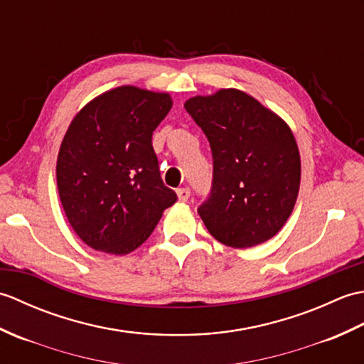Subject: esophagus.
<instances>
[{"label":"esophagus","mask_w":364,"mask_h":364,"mask_svg":"<svg viewBox=\"0 0 364 364\" xmlns=\"http://www.w3.org/2000/svg\"><path fill=\"white\" fill-rule=\"evenodd\" d=\"M176 196L180 202H188L189 197H191V189L189 188H181L176 191Z\"/></svg>","instance_id":"esophagus-1"}]
</instances>
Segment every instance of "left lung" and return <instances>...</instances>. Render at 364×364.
<instances>
[{"label":"left lung","mask_w":364,"mask_h":364,"mask_svg":"<svg viewBox=\"0 0 364 364\" xmlns=\"http://www.w3.org/2000/svg\"><path fill=\"white\" fill-rule=\"evenodd\" d=\"M184 107L213 153L211 194L198 214L235 249L266 242L288 220L300 188V154L289 127L237 89L192 97Z\"/></svg>","instance_id":"obj_1"}]
</instances>
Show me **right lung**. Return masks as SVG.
Segmentation results:
<instances>
[{"label":"right lung","instance_id":"obj_1","mask_svg":"<svg viewBox=\"0 0 364 364\" xmlns=\"http://www.w3.org/2000/svg\"><path fill=\"white\" fill-rule=\"evenodd\" d=\"M170 107L168 94L122 86L92 100L68 127L58 154V191L75 233L92 249L136 250L176 202L151 145Z\"/></svg>","mask_w":364,"mask_h":364}]
</instances>
